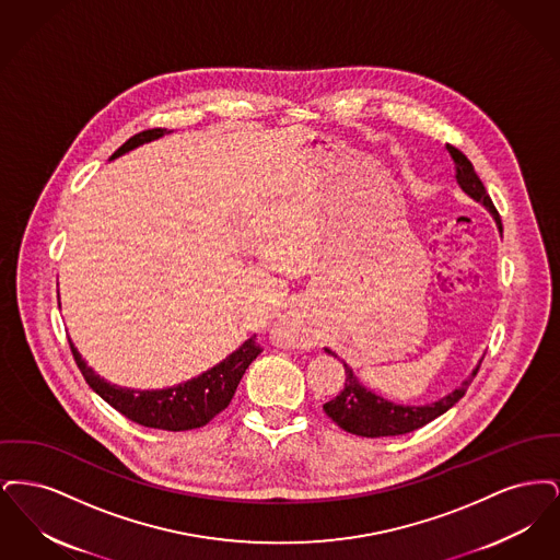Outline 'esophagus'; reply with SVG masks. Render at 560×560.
I'll list each match as a JSON object with an SVG mask.
<instances>
[{"label":"esophagus","mask_w":560,"mask_h":560,"mask_svg":"<svg viewBox=\"0 0 560 560\" xmlns=\"http://www.w3.org/2000/svg\"><path fill=\"white\" fill-rule=\"evenodd\" d=\"M283 323H285V325H292V323H293L292 315H288V317H285V319H283Z\"/></svg>","instance_id":"obj_1"}]
</instances>
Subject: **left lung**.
<instances>
[{"instance_id":"obj_1","label":"left lung","mask_w":560,"mask_h":560,"mask_svg":"<svg viewBox=\"0 0 560 560\" xmlns=\"http://www.w3.org/2000/svg\"><path fill=\"white\" fill-rule=\"evenodd\" d=\"M447 151H450L453 163H455L457 185L468 197H472L475 201H479L480 206H485L491 212L500 233H502L500 213L495 210L491 197L487 195V188L480 183L472 163L459 149H455L452 144H447ZM325 352L336 357V352H331L329 348H325ZM479 368L480 361L472 375H468L453 393H450L443 399L434 400L430 405H397L393 400L375 395L370 388H365L359 382L354 372L345 363V372H347L345 388L340 390V395L336 399L327 400L323 405V409L338 427L347 430L350 434H357V436L377 439V436L407 434L411 430L427 427L428 422H432L434 418H439L447 409H452L453 405L466 395V390H468L470 382L475 380Z\"/></svg>"}]
</instances>
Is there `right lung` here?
Masks as SVG:
<instances>
[{
    "mask_svg": "<svg viewBox=\"0 0 560 560\" xmlns=\"http://www.w3.org/2000/svg\"><path fill=\"white\" fill-rule=\"evenodd\" d=\"M163 133L170 132L165 128H155V130L136 133L110 155V160L121 158L124 153L132 151L144 142L158 140ZM69 345L85 382L98 397H103L113 409H117L121 416H126L128 420H132L140 427L160 428V430H172V432L206 427L222 409H226L240 386L243 373L262 352V348L256 342V336H252L224 361L213 365L212 370L188 382L172 388H161V390H133V388H121L101 377L92 368H88V363L81 359L78 348L73 347L71 340Z\"/></svg>",
    "mask_w": 560,
    "mask_h": 560,
    "instance_id": "right-lung-1",
    "label": "right lung"
}]
</instances>
